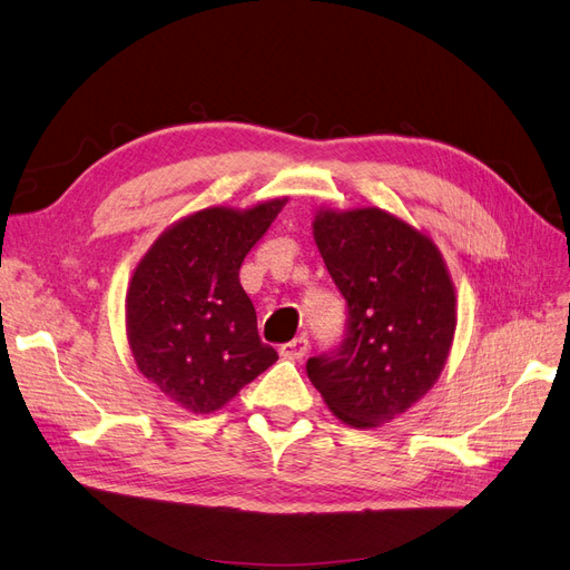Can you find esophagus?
I'll return each instance as SVG.
<instances>
[{"label":"esophagus","instance_id":"34e87169","mask_svg":"<svg viewBox=\"0 0 570 570\" xmlns=\"http://www.w3.org/2000/svg\"><path fill=\"white\" fill-rule=\"evenodd\" d=\"M307 351H309V341L305 336L293 338L279 347L282 357H286V360H303L307 355Z\"/></svg>","mask_w":570,"mask_h":570}]
</instances>
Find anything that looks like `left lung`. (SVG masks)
I'll use <instances>...</instances> for the list:
<instances>
[{"mask_svg": "<svg viewBox=\"0 0 570 570\" xmlns=\"http://www.w3.org/2000/svg\"><path fill=\"white\" fill-rule=\"evenodd\" d=\"M312 229L347 317L307 376L345 424H389L429 393L450 353L456 301L443 255L379 208L320 210Z\"/></svg>", "mask_w": 570, "mask_h": 570, "instance_id": "obj_1", "label": "left lung"}]
</instances>
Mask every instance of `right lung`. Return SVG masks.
Instances as JSON below:
<instances>
[{"instance_id": "right-lung-1", "label": "right lung", "mask_w": 570, "mask_h": 570, "mask_svg": "<svg viewBox=\"0 0 570 570\" xmlns=\"http://www.w3.org/2000/svg\"><path fill=\"white\" fill-rule=\"evenodd\" d=\"M286 198L250 210L206 208L163 232L127 291V338L139 372L179 407L208 414L279 360L258 336L238 269Z\"/></svg>"}]
</instances>
